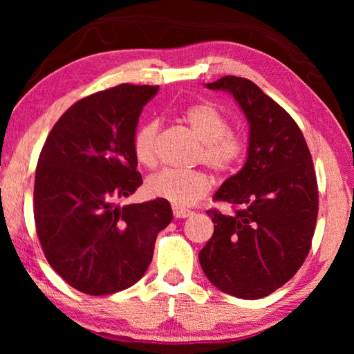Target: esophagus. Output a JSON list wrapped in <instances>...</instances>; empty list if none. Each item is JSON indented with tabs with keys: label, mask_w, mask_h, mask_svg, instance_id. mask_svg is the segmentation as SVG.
<instances>
[{
	"label": "esophagus",
	"mask_w": 354,
	"mask_h": 354,
	"mask_svg": "<svg viewBox=\"0 0 354 354\" xmlns=\"http://www.w3.org/2000/svg\"><path fill=\"white\" fill-rule=\"evenodd\" d=\"M192 214H193V212H190V209L173 207V216H175L176 219H185V217H189Z\"/></svg>",
	"instance_id": "1"
}]
</instances>
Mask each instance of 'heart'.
Segmentation results:
<instances>
[{"label":"heart","instance_id":"b5f03b06","mask_svg":"<svg viewBox=\"0 0 354 354\" xmlns=\"http://www.w3.org/2000/svg\"><path fill=\"white\" fill-rule=\"evenodd\" d=\"M183 122L201 140L198 160L204 161L217 173L232 170L242 160L245 145L242 138L231 132L228 118L212 103H196L183 112ZM160 123L150 120L138 127L133 135V155L145 167L156 164V140ZM212 189V181L201 170L165 169L150 176L146 183L149 196L169 201L176 207H190Z\"/></svg>","mask_w":354,"mask_h":354}]
</instances>
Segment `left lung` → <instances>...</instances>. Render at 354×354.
I'll list each match as a JSON object with an SVG mask.
<instances>
[{"label":"left lung","instance_id":"8db88e82","mask_svg":"<svg viewBox=\"0 0 354 354\" xmlns=\"http://www.w3.org/2000/svg\"><path fill=\"white\" fill-rule=\"evenodd\" d=\"M205 86L234 97L250 138L245 165L213 196L234 214L208 209L214 232L199 261L219 290L263 298L288 283L309 254L318 216L312 156L293 118L251 80L225 76Z\"/></svg>","mask_w":354,"mask_h":354}]
</instances>
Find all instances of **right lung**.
<instances>
[{"instance_id": "add662e5", "label": "right lung", "mask_w": 354, "mask_h": 354, "mask_svg": "<svg viewBox=\"0 0 354 354\" xmlns=\"http://www.w3.org/2000/svg\"><path fill=\"white\" fill-rule=\"evenodd\" d=\"M158 86L123 84L74 103L48 133L35 176V223L50 266L88 295L124 290L146 274L169 201L120 207L142 184L133 135Z\"/></svg>"}]
</instances>
